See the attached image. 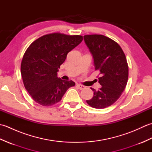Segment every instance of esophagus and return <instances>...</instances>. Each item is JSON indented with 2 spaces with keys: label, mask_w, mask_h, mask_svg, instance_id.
I'll use <instances>...</instances> for the list:
<instances>
[{
  "label": "esophagus",
  "mask_w": 152,
  "mask_h": 152,
  "mask_svg": "<svg viewBox=\"0 0 152 152\" xmlns=\"http://www.w3.org/2000/svg\"><path fill=\"white\" fill-rule=\"evenodd\" d=\"M76 87L79 89H83L85 88V86H82L81 84H78V83H77V84H76Z\"/></svg>",
  "instance_id": "1"
}]
</instances>
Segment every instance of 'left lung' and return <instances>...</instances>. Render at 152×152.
<instances>
[{"label":"left lung","mask_w":152,"mask_h":152,"mask_svg":"<svg viewBox=\"0 0 152 152\" xmlns=\"http://www.w3.org/2000/svg\"><path fill=\"white\" fill-rule=\"evenodd\" d=\"M84 41L91 53L95 70L99 72L98 91L91 88V99L86 101L93 108H105L120 97L127 85L129 66L125 55L120 46L101 34L85 35Z\"/></svg>","instance_id":"left-lung-1"}]
</instances>
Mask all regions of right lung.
I'll return each instance as SVG.
<instances>
[{"instance_id": "right-lung-1", "label": "right lung", "mask_w": 152, "mask_h": 152, "mask_svg": "<svg viewBox=\"0 0 152 152\" xmlns=\"http://www.w3.org/2000/svg\"><path fill=\"white\" fill-rule=\"evenodd\" d=\"M82 40L81 35L55 33L38 38L28 46L23 57L21 73L25 89L38 104H56L75 86L72 80L58 78L57 72L68 53Z\"/></svg>"}]
</instances>
